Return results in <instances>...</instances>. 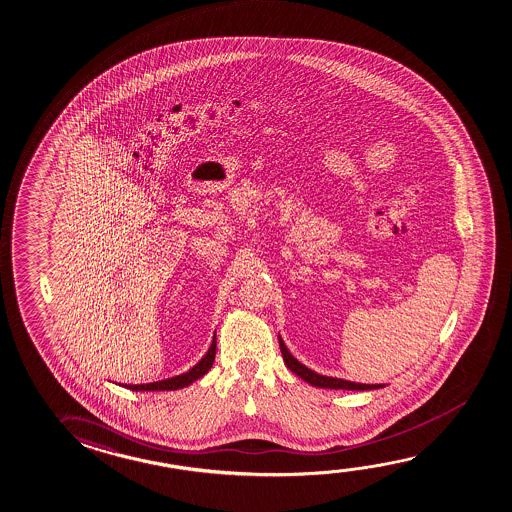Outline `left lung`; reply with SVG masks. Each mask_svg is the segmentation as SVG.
I'll return each instance as SVG.
<instances>
[{
    "label": "left lung",
    "instance_id": "1",
    "mask_svg": "<svg viewBox=\"0 0 512 512\" xmlns=\"http://www.w3.org/2000/svg\"><path fill=\"white\" fill-rule=\"evenodd\" d=\"M280 340V349H282L283 361L287 364L292 373H296L297 377L303 378L304 382L312 384L313 387H322V389H347V391H371V389H382L384 384H359V382H350L343 378L327 377L320 375L317 371L310 370L308 366L299 363L296 357L290 354L287 345L283 343L282 336H278Z\"/></svg>",
    "mask_w": 512,
    "mask_h": 512
}]
</instances>
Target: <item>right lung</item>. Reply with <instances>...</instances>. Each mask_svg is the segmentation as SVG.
<instances>
[{
  "label": "right lung",
  "mask_w": 512,
  "mask_h": 512,
  "mask_svg": "<svg viewBox=\"0 0 512 512\" xmlns=\"http://www.w3.org/2000/svg\"><path fill=\"white\" fill-rule=\"evenodd\" d=\"M215 354L216 334L213 336L211 347H209L208 352H206V356L202 357L199 363L195 364L190 370L185 371V373L176 375V377L163 378V380H158V382L130 384V386L125 387L126 389H132V391H176V389H183V387L190 386L197 378L204 377V375L211 370V366L215 363Z\"/></svg>",
  "instance_id": "right-lung-1"
}]
</instances>
